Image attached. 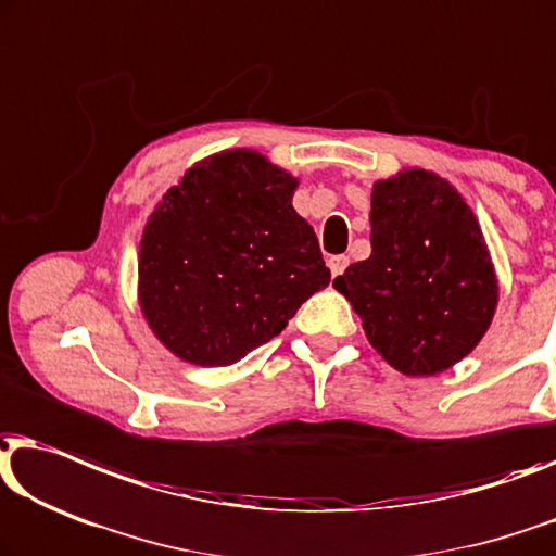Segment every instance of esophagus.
Listing matches in <instances>:
<instances>
[{
  "label": "esophagus",
  "mask_w": 556,
  "mask_h": 556,
  "mask_svg": "<svg viewBox=\"0 0 556 556\" xmlns=\"http://www.w3.org/2000/svg\"><path fill=\"white\" fill-rule=\"evenodd\" d=\"M328 268H331L333 278L343 276V270L349 268V255H331V258H328Z\"/></svg>",
  "instance_id": "obj_1"
}]
</instances>
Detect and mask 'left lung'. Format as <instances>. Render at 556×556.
Masks as SVG:
<instances>
[{
    "label": "left lung",
    "instance_id": "obj_1",
    "mask_svg": "<svg viewBox=\"0 0 556 556\" xmlns=\"http://www.w3.org/2000/svg\"><path fill=\"white\" fill-rule=\"evenodd\" d=\"M333 288L404 376H437L469 356L498 303L477 215L452 182L421 167L374 182L371 255L351 263Z\"/></svg>",
    "mask_w": 556,
    "mask_h": 556
}]
</instances>
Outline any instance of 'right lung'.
Wrapping results in <instances>:
<instances>
[{"label":"right lung","instance_id":"1","mask_svg":"<svg viewBox=\"0 0 556 556\" xmlns=\"http://www.w3.org/2000/svg\"><path fill=\"white\" fill-rule=\"evenodd\" d=\"M295 188L283 167L236 148L165 192L142 230L138 301L167 351L195 366L236 364L331 283Z\"/></svg>","mask_w":556,"mask_h":556}]
</instances>
